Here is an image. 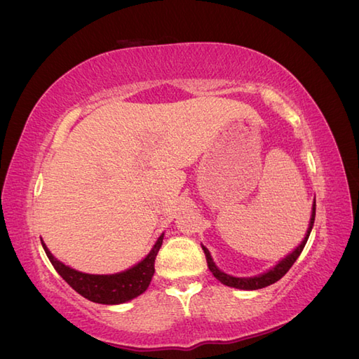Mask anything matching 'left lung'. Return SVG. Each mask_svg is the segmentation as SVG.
Listing matches in <instances>:
<instances>
[{
  "instance_id": "8db88e82",
  "label": "left lung",
  "mask_w": 359,
  "mask_h": 359,
  "mask_svg": "<svg viewBox=\"0 0 359 359\" xmlns=\"http://www.w3.org/2000/svg\"><path fill=\"white\" fill-rule=\"evenodd\" d=\"M314 215H316V201L313 203V212H311V218H310V228L309 231H306V236L304 238V241L301 245H299L294 251H292L290 255H287L283 260H280L277 265L269 269L268 273L265 274H260V276H255V277H232L229 274H226L223 271H220L215 266L214 260H212L210 254L208 251L206 246H203V251H204V255H206V262H208V268L210 269V273L214 274L215 279L220 280L222 283L228 285V287H232V288H240V290H260V288H265L268 287V285H273L276 283L277 280H280L282 277L288 273V269L294 265V262L297 260L299 255H301L302 250L305 248V243L306 240H309L310 237V232H311V228H313V223H314Z\"/></svg>"
}]
</instances>
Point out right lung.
I'll list each match as a JSON object with an SVG mask.
<instances>
[{"instance_id": "1", "label": "right lung", "mask_w": 359, "mask_h": 359, "mask_svg": "<svg viewBox=\"0 0 359 359\" xmlns=\"http://www.w3.org/2000/svg\"><path fill=\"white\" fill-rule=\"evenodd\" d=\"M163 238L164 233L158 238L150 254L141 263H137L136 266L127 269V271L111 276H96L76 271V269L63 265L62 262H58L54 255L49 252L43 241L41 245L48 255V259L55 268V271L60 274L63 277V280L68 282L69 287L74 288L79 294H82L91 302L114 305L131 301V299L142 294V292L149 288L153 273H155V260L159 248L163 245Z\"/></svg>"}]
</instances>
